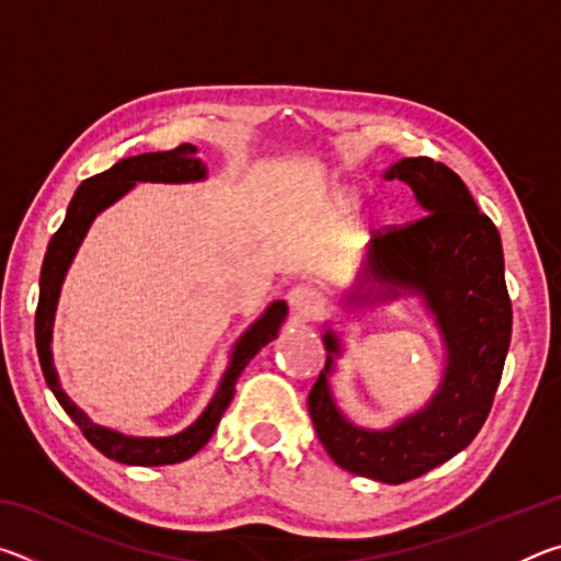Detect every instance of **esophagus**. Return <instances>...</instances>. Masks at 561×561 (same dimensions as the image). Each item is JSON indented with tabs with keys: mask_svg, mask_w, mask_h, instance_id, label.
Wrapping results in <instances>:
<instances>
[{
	"mask_svg": "<svg viewBox=\"0 0 561 561\" xmlns=\"http://www.w3.org/2000/svg\"><path fill=\"white\" fill-rule=\"evenodd\" d=\"M287 299L294 314L304 321L314 319L321 307H324V297H321V291L317 287H311V284H297V287L289 291Z\"/></svg>",
	"mask_w": 561,
	"mask_h": 561,
	"instance_id": "1",
	"label": "esophagus"
}]
</instances>
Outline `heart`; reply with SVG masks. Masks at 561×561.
<instances>
[{"label":"heart","instance_id":"heart-1","mask_svg":"<svg viewBox=\"0 0 561 561\" xmlns=\"http://www.w3.org/2000/svg\"><path fill=\"white\" fill-rule=\"evenodd\" d=\"M331 205H334L339 213H351L356 207V197L346 193V190H336V193L331 195Z\"/></svg>","mask_w":561,"mask_h":561}]
</instances>
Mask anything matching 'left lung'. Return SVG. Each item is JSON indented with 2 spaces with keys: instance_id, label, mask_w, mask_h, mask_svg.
I'll list each match as a JSON object with an SVG mask.
<instances>
[{
  "instance_id": "obj_1",
  "label": "left lung",
  "mask_w": 561,
  "mask_h": 561,
  "mask_svg": "<svg viewBox=\"0 0 561 561\" xmlns=\"http://www.w3.org/2000/svg\"><path fill=\"white\" fill-rule=\"evenodd\" d=\"M386 180L411 185L423 215L374 237L348 301L417 294L443 336V381L425 408L391 428H358L331 396L329 376L341 344L327 329L329 356L309 393V415L339 468L401 485L468 448L482 428L505 368L512 304L497 227L448 165L403 158L386 170Z\"/></svg>"
}]
</instances>
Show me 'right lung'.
<instances>
[{
    "label": "right lung",
    "instance_id": "1",
    "mask_svg": "<svg viewBox=\"0 0 561 561\" xmlns=\"http://www.w3.org/2000/svg\"><path fill=\"white\" fill-rule=\"evenodd\" d=\"M205 178L207 168L203 160L197 158V148L190 144H183L173 150H163V153L123 158L113 168L83 180L71 197L64 225L54 232L49 247H46L39 277V307H36L34 321L36 351H39V364L46 378V386L51 388L56 401L61 403L71 421L79 425L93 448L106 455V458L123 465H148L150 468V465H173L193 458V455L213 438L225 408L232 401L234 383L244 371V366L257 356V351L262 346H267L270 341L277 339L282 321L287 319V304L272 301L270 307L264 309V314L237 339L222 381L217 386L213 401L207 403L201 417H197L193 425H187L185 431L168 435V438H136V435H123L118 431L103 428V425L93 423L91 417L64 393L51 356L54 314L56 304H59L66 272H69L91 222L96 220V215L106 210L108 205L121 201L136 183H197V180Z\"/></svg>",
    "mask_w": 561,
    "mask_h": 561
}]
</instances>
